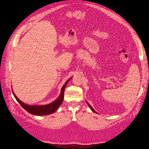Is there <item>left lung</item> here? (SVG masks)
<instances>
[{"label": "left lung", "mask_w": 149, "mask_h": 149, "mask_svg": "<svg viewBox=\"0 0 149 149\" xmlns=\"http://www.w3.org/2000/svg\"><path fill=\"white\" fill-rule=\"evenodd\" d=\"M86 102H87V104H88V106H89V107H90V108H91V111H92L93 112H95V113H97V112H96V111H94V109H93V107H91V106H90V105L89 104H88V102L87 101H86Z\"/></svg>", "instance_id": "left-lung-1"}]
</instances>
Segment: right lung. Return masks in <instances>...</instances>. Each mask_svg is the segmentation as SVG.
Wrapping results in <instances>:
<instances>
[{"label": "right lung", "instance_id": "1", "mask_svg": "<svg viewBox=\"0 0 149 149\" xmlns=\"http://www.w3.org/2000/svg\"><path fill=\"white\" fill-rule=\"evenodd\" d=\"M70 79H71V78H70L63 85V86L62 87L61 93L60 94L59 97H58L55 101H54L50 104H46V105L26 104L22 102L20 100H19V98L15 96V94L13 92V91H12V93L13 94V96H14V97H15L17 101L19 102L21 106L28 112H29L30 114H33L35 116H45V115L51 114L52 113H54V112L58 109V108L60 106L61 103L63 102V101L65 88Z\"/></svg>", "mask_w": 149, "mask_h": 149}]
</instances>
